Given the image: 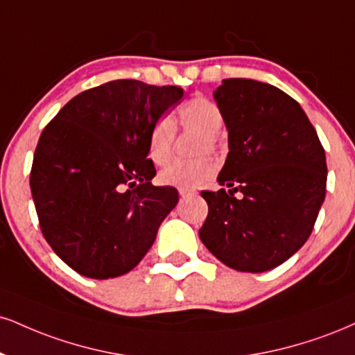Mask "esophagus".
Wrapping results in <instances>:
<instances>
[{"mask_svg":"<svg viewBox=\"0 0 355 355\" xmlns=\"http://www.w3.org/2000/svg\"><path fill=\"white\" fill-rule=\"evenodd\" d=\"M178 193H180L182 198H189V196H195L196 193L191 190H187V189H178Z\"/></svg>","mask_w":355,"mask_h":355,"instance_id":"esophagus-1","label":"esophagus"}]
</instances>
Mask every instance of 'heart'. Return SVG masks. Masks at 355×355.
I'll list each match as a JSON object with an SVG mask.
<instances>
[{"label": "heart", "instance_id": "1", "mask_svg": "<svg viewBox=\"0 0 355 355\" xmlns=\"http://www.w3.org/2000/svg\"><path fill=\"white\" fill-rule=\"evenodd\" d=\"M177 123L183 130H193L202 134L196 144L195 153L213 152L216 147V134L223 127V114L218 105L205 97H193L187 101L177 110ZM175 123L168 117L160 119L153 125L148 139V153L155 165H165L172 160L175 142ZM215 172V164L207 157L172 162L160 170V182L165 185H175L180 189L193 190L210 180Z\"/></svg>", "mask_w": 355, "mask_h": 355}]
</instances>
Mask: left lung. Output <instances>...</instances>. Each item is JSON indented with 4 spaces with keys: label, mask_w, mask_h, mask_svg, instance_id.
<instances>
[{
    "label": "left lung",
    "mask_w": 355,
    "mask_h": 355,
    "mask_svg": "<svg viewBox=\"0 0 355 355\" xmlns=\"http://www.w3.org/2000/svg\"><path fill=\"white\" fill-rule=\"evenodd\" d=\"M213 97L228 130L218 175L228 191H202L208 216L200 240L233 270L270 271L313 232L326 196V153L301 105L275 85L225 79Z\"/></svg>",
    "instance_id": "obj_1"
}]
</instances>
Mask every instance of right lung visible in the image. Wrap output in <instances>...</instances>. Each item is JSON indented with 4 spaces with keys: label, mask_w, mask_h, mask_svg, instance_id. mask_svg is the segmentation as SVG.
<instances>
[{
    "label": "right lung",
    "mask_w": 355,
    "mask_h": 355,
    "mask_svg": "<svg viewBox=\"0 0 355 355\" xmlns=\"http://www.w3.org/2000/svg\"><path fill=\"white\" fill-rule=\"evenodd\" d=\"M183 97L177 85L110 80L80 92L42 130L31 193L41 232L79 275L109 279L142 261L165 216L173 187H155L148 139Z\"/></svg>",
    "instance_id": "right-lung-1"
}]
</instances>
